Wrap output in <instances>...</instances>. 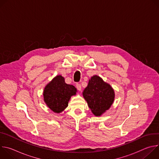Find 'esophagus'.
<instances>
[{
	"label": "esophagus",
	"instance_id": "obj_1",
	"mask_svg": "<svg viewBox=\"0 0 159 159\" xmlns=\"http://www.w3.org/2000/svg\"><path fill=\"white\" fill-rule=\"evenodd\" d=\"M76 87H77V89H78L79 90H81L82 87H81V85H80V84H77L76 85Z\"/></svg>",
	"mask_w": 159,
	"mask_h": 159
}]
</instances>
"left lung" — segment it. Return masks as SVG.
Wrapping results in <instances>:
<instances>
[{
  "instance_id": "1",
  "label": "left lung",
  "mask_w": 159,
  "mask_h": 159,
  "mask_svg": "<svg viewBox=\"0 0 159 159\" xmlns=\"http://www.w3.org/2000/svg\"><path fill=\"white\" fill-rule=\"evenodd\" d=\"M83 96L93 114L101 116L112 105L115 99L114 90L98 75L91 77L83 91Z\"/></svg>"
}]
</instances>
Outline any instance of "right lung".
<instances>
[{
    "mask_svg": "<svg viewBox=\"0 0 159 159\" xmlns=\"http://www.w3.org/2000/svg\"><path fill=\"white\" fill-rule=\"evenodd\" d=\"M76 92L74 85L66 84L62 76L57 75L45 87L44 101L51 110L59 113L68 106L71 96L75 95Z\"/></svg>",
    "mask_w": 159,
    "mask_h": 159,
    "instance_id": "obj_1",
    "label": "right lung"
}]
</instances>
